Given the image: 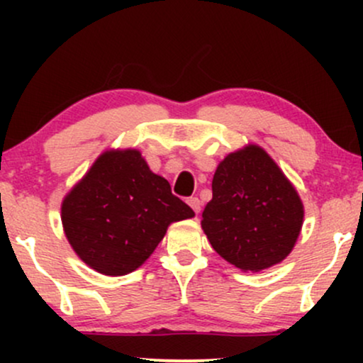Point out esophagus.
Wrapping results in <instances>:
<instances>
[{"mask_svg":"<svg viewBox=\"0 0 363 363\" xmlns=\"http://www.w3.org/2000/svg\"><path fill=\"white\" fill-rule=\"evenodd\" d=\"M187 205L193 208V211H194L196 215H198L199 211H201V201H199L198 198H189V199H187Z\"/></svg>","mask_w":363,"mask_h":363,"instance_id":"obj_1","label":"esophagus"}]
</instances>
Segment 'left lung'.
<instances>
[{"mask_svg": "<svg viewBox=\"0 0 363 363\" xmlns=\"http://www.w3.org/2000/svg\"><path fill=\"white\" fill-rule=\"evenodd\" d=\"M201 227L225 261L242 272L272 268L291 252L303 222L297 189L257 145L228 153L215 170Z\"/></svg>", "mask_w": 363, "mask_h": 363, "instance_id": "obj_1", "label": "left lung"}]
</instances>
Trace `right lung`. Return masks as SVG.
<instances>
[{"mask_svg": "<svg viewBox=\"0 0 363 363\" xmlns=\"http://www.w3.org/2000/svg\"><path fill=\"white\" fill-rule=\"evenodd\" d=\"M194 211L150 170L138 150H109L65 196L61 222L78 257L95 272L121 277L140 268L167 227Z\"/></svg>", "mask_w": 363, "mask_h": 363, "instance_id": "right-lung-1", "label": "right lung"}]
</instances>
